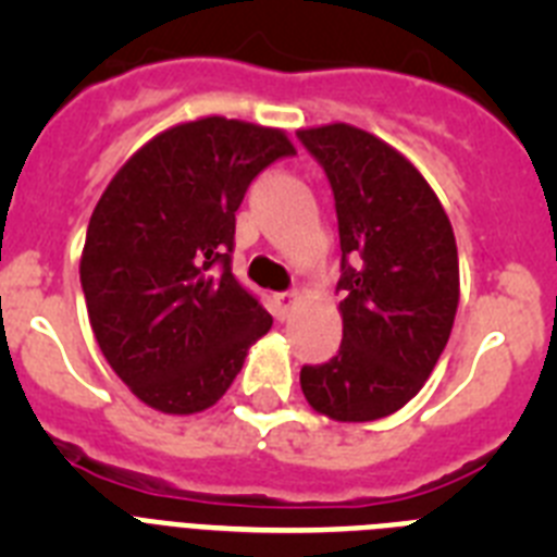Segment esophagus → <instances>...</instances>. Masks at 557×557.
Instances as JSON below:
<instances>
[{
	"label": "esophagus",
	"mask_w": 557,
	"mask_h": 557,
	"mask_svg": "<svg viewBox=\"0 0 557 557\" xmlns=\"http://www.w3.org/2000/svg\"><path fill=\"white\" fill-rule=\"evenodd\" d=\"M295 301H298V293H295V289L275 295V318H278V321H284V318L289 314V309L295 307Z\"/></svg>",
	"instance_id": "1"
}]
</instances>
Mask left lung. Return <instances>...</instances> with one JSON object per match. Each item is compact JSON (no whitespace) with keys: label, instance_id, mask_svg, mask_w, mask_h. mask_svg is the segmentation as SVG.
I'll list each match as a JSON object with an SVG mask.
<instances>
[{"label":"left lung","instance_id":"8db88e82","mask_svg":"<svg viewBox=\"0 0 557 557\" xmlns=\"http://www.w3.org/2000/svg\"><path fill=\"white\" fill-rule=\"evenodd\" d=\"M326 172L339 231L343 343L301 368L309 405L334 421H376L424 387L460 298L451 223L424 175L351 125L298 131Z\"/></svg>","mask_w":557,"mask_h":557}]
</instances>
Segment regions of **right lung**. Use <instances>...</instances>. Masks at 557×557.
<instances>
[{
  "label": "right lung",
  "instance_id": "right-lung-1",
  "mask_svg": "<svg viewBox=\"0 0 557 557\" xmlns=\"http://www.w3.org/2000/svg\"><path fill=\"white\" fill-rule=\"evenodd\" d=\"M287 156L282 131L206 116L147 141L102 191L81 259L88 321L108 366L152 410L214 405L273 326L231 253L250 181Z\"/></svg>",
  "mask_w": 557,
  "mask_h": 557
}]
</instances>
